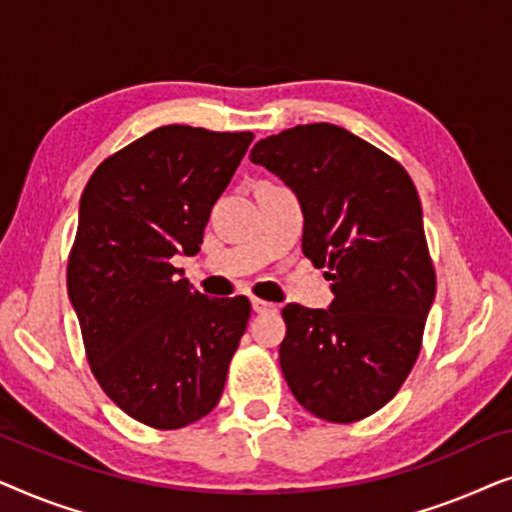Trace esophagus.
Instances as JSON below:
<instances>
[{
	"instance_id": "1",
	"label": "esophagus",
	"mask_w": 512,
	"mask_h": 512,
	"mask_svg": "<svg viewBox=\"0 0 512 512\" xmlns=\"http://www.w3.org/2000/svg\"><path fill=\"white\" fill-rule=\"evenodd\" d=\"M251 307H254V312H258V314L277 312L275 303H268V300H261V298H251Z\"/></svg>"
}]
</instances>
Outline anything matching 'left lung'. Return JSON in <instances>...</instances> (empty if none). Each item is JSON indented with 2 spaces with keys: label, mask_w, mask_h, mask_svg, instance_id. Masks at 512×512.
I'll use <instances>...</instances> for the list:
<instances>
[{
  "label": "left lung",
  "mask_w": 512,
  "mask_h": 512,
  "mask_svg": "<svg viewBox=\"0 0 512 512\" xmlns=\"http://www.w3.org/2000/svg\"><path fill=\"white\" fill-rule=\"evenodd\" d=\"M249 158L298 195L303 254L328 268L335 296L328 310H282L286 384L314 417L359 422L403 387L436 298L417 188L401 163L331 123L265 137Z\"/></svg>",
  "instance_id": "8db88e82"
}]
</instances>
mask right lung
<instances>
[{
    "instance_id": "1",
    "label": "right lung",
    "mask_w": 512,
    "mask_h": 512,
    "mask_svg": "<svg viewBox=\"0 0 512 512\" xmlns=\"http://www.w3.org/2000/svg\"><path fill=\"white\" fill-rule=\"evenodd\" d=\"M251 132L163 125L102 160L83 188L67 291L104 394L137 422L181 429L212 412L249 298L193 291L195 256Z\"/></svg>"
}]
</instances>
